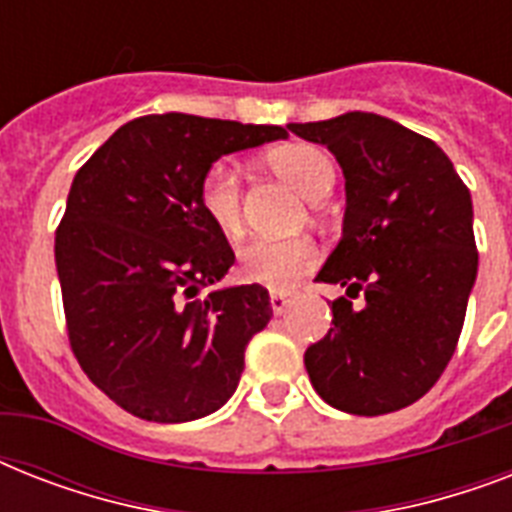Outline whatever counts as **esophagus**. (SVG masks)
Returning <instances> with one entry per match:
<instances>
[{
	"label": "esophagus",
	"instance_id": "esophagus-1",
	"mask_svg": "<svg viewBox=\"0 0 512 512\" xmlns=\"http://www.w3.org/2000/svg\"><path fill=\"white\" fill-rule=\"evenodd\" d=\"M289 303H292V300H289V295H284V292H271V308L276 316H281V313L287 311Z\"/></svg>",
	"mask_w": 512,
	"mask_h": 512
}]
</instances>
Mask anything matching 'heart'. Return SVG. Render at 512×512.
Listing matches in <instances>:
<instances>
[{"label": "heart", "mask_w": 512, "mask_h": 512, "mask_svg": "<svg viewBox=\"0 0 512 512\" xmlns=\"http://www.w3.org/2000/svg\"><path fill=\"white\" fill-rule=\"evenodd\" d=\"M265 162L281 180L303 193L305 199L319 204L335 185V162L324 148L313 143H284L268 151ZM201 209L225 236L241 231V175L239 167L228 159L215 162L201 180ZM319 252L308 239H257L239 249L241 279L265 284L273 289L292 287L300 276L311 271Z\"/></svg>", "instance_id": "heart-1"}]
</instances>
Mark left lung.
I'll use <instances>...</instances> for the list:
<instances>
[{
	"mask_svg": "<svg viewBox=\"0 0 512 512\" xmlns=\"http://www.w3.org/2000/svg\"><path fill=\"white\" fill-rule=\"evenodd\" d=\"M327 146L345 177L342 236L316 281L365 295L332 303L305 369L329 406L377 417L428 393L449 364L478 273L473 201L449 156L385 116L289 124Z\"/></svg>",
	"mask_w": 512,
	"mask_h": 512,
	"instance_id": "1",
	"label": "left lung"
}]
</instances>
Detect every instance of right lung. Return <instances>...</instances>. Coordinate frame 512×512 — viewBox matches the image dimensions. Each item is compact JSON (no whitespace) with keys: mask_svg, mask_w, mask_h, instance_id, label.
I'll return each instance as SVG.
<instances>
[{"mask_svg":"<svg viewBox=\"0 0 512 512\" xmlns=\"http://www.w3.org/2000/svg\"><path fill=\"white\" fill-rule=\"evenodd\" d=\"M284 138L276 124L151 114L76 172L55 233L68 340L84 374L140 420H199L236 393L273 308L260 284L200 297L236 260L201 209V180L220 156Z\"/></svg>","mask_w":512,"mask_h":512,"instance_id":"add662e5","label":"right lung"}]
</instances>
